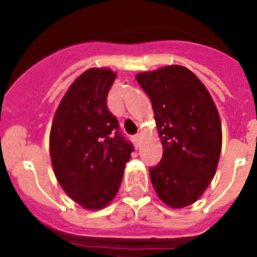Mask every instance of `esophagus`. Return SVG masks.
Instances as JSON below:
<instances>
[{
	"label": "esophagus",
	"instance_id": "obj_1",
	"mask_svg": "<svg viewBox=\"0 0 257 257\" xmlns=\"http://www.w3.org/2000/svg\"><path fill=\"white\" fill-rule=\"evenodd\" d=\"M141 141H142V134L141 133L136 134V136L133 137V142H134V145H136V147H140Z\"/></svg>",
	"mask_w": 257,
	"mask_h": 257
}]
</instances>
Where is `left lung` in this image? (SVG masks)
Here are the masks:
<instances>
[{
	"instance_id": "obj_1",
	"label": "left lung",
	"mask_w": 257,
	"mask_h": 257,
	"mask_svg": "<svg viewBox=\"0 0 257 257\" xmlns=\"http://www.w3.org/2000/svg\"><path fill=\"white\" fill-rule=\"evenodd\" d=\"M155 112L161 161L150 168L157 196L180 209L200 198L214 178L221 151V123L206 87L184 66L136 75Z\"/></svg>"
}]
</instances>
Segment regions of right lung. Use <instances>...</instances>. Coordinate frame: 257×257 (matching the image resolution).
Returning <instances> with one entry per match:
<instances>
[{
  "label": "right lung",
  "mask_w": 257,
  "mask_h": 257,
  "mask_svg": "<svg viewBox=\"0 0 257 257\" xmlns=\"http://www.w3.org/2000/svg\"><path fill=\"white\" fill-rule=\"evenodd\" d=\"M116 74L93 68L74 80L55 114L50 155L57 182L80 206L100 210L116 196L133 145L108 111Z\"/></svg>",
  "instance_id": "add662e5"
}]
</instances>
